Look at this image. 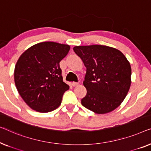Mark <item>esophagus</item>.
Returning <instances> with one entry per match:
<instances>
[{"label":"esophagus","instance_id":"1","mask_svg":"<svg viewBox=\"0 0 151 151\" xmlns=\"http://www.w3.org/2000/svg\"><path fill=\"white\" fill-rule=\"evenodd\" d=\"M73 86L74 87L78 86V83H77V82H73Z\"/></svg>","mask_w":151,"mask_h":151}]
</instances>
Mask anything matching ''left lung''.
<instances>
[{"mask_svg":"<svg viewBox=\"0 0 151 151\" xmlns=\"http://www.w3.org/2000/svg\"><path fill=\"white\" fill-rule=\"evenodd\" d=\"M86 67L83 85L87 94L82 105L99 114L116 109L131 86V68L122 52L103 45L73 48Z\"/></svg>","mask_w":151,"mask_h":151,"instance_id":"8db88e82","label":"left lung"}]
</instances>
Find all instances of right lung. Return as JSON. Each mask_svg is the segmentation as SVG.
I'll return each mask as SVG.
<instances>
[{"mask_svg":"<svg viewBox=\"0 0 151 151\" xmlns=\"http://www.w3.org/2000/svg\"><path fill=\"white\" fill-rule=\"evenodd\" d=\"M69 45L53 42L35 44L21 55L14 70V81L20 96L31 109L46 113L61 105L69 86L63 81L59 62Z\"/></svg>","mask_w":151,"mask_h":151,"instance_id":"add662e5","label":"right lung"}]
</instances>
